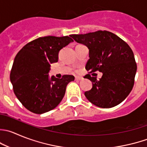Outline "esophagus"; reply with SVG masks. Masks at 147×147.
I'll use <instances>...</instances> for the list:
<instances>
[{
	"mask_svg": "<svg viewBox=\"0 0 147 147\" xmlns=\"http://www.w3.org/2000/svg\"><path fill=\"white\" fill-rule=\"evenodd\" d=\"M83 80L82 77H75V80Z\"/></svg>",
	"mask_w": 147,
	"mask_h": 147,
	"instance_id": "34e87169",
	"label": "esophagus"
}]
</instances>
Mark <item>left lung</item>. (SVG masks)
<instances>
[{"mask_svg": "<svg viewBox=\"0 0 147 147\" xmlns=\"http://www.w3.org/2000/svg\"><path fill=\"white\" fill-rule=\"evenodd\" d=\"M70 36L89 49L90 59L85 69L90 72L85 78L92 81V88L85 92L88 100L102 108H112L124 100L133 88L137 69L128 44L108 31ZM97 71L103 72L99 81L90 75Z\"/></svg>", "mask_w": 147, "mask_h": 147, "instance_id": "8db88e82", "label": "left lung"}]
</instances>
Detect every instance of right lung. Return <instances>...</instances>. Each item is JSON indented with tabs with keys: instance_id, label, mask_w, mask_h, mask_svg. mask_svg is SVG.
<instances>
[{
	"instance_id": "add662e5",
	"label": "right lung",
	"mask_w": 147,
	"mask_h": 147,
	"mask_svg": "<svg viewBox=\"0 0 147 147\" xmlns=\"http://www.w3.org/2000/svg\"><path fill=\"white\" fill-rule=\"evenodd\" d=\"M73 42L69 36H48L28 42L16 56L10 74L13 89L22 105L31 112L42 114L56 108L65 95L66 87L75 77L61 79L48 72L51 64L58 61V54Z\"/></svg>"
}]
</instances>
